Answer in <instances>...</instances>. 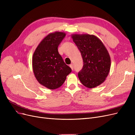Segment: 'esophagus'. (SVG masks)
<instances>
[{"instance_id": "esophagus-1", "label": "esophagus", "mask_w": 135, "mask_h": 135, "mask_svg": "<svg viewBox=\"0 0 135 135\" xmlns=\"http://www.w3.org/2000/svg\"><path fill=\"white\" fill-rule=\"evenodd\" d=\"M69 66L71 68V69H72V70H73V69H74V66H73V64H70V65H69Z\"/></svg>"}]
</instances>
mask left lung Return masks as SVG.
I'll return each mask as SVG.
<instances>
[{"label":"left lung","instance_id":"left-lung-1","mask_svg":"<svg viewBox=\"0 0 135 135\" xmlns=\"http://www.w3.org/2000/svg\"><path fill=\"white\" fill-rule=\"evenodd\" d=\"M73 41L78 48L83 61V66L78 77L84 86L92 88L105 81L110 69V55L104 44L96 36L74 34Z\"/></svg>","mask_w":135,"mask_h":135}]
</instances>
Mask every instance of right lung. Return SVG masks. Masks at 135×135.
<instances>
[{
  "instance_id": "right-lung-1",
  "label": "right lung",
  "mask_w": 135,
  "mask_h": 135,
  "mask_svg": "<svg viewBox=\"0 0 135 135\" xmlns=\"http://www.w3.org/2000/svg\"><path fill=\"white\" fill-rule=\"evenodd\" d=\"M62 32L48 34L39 43L32 56V69L40 84L50 89L63 84L71 69L64 62L58 47L65 38Z\"/></svg>"
}]
</instances>
